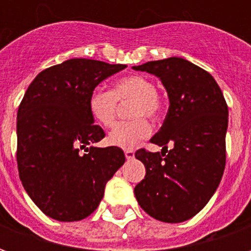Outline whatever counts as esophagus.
Wrapping results in <instances>:
<instances>
[{
    "label": "esophagus",
    "mask_w": 251,
    "mask_h": 251,
    "mask_svg": "<svg viewBox=\"0 0 251 251\" xmlns=\"http://www.w3.org/2000/svg\"><path fill=\"white\" fill-rule=\"evenodd\" d=\"M125 156L127 160H131V158H134V152L130 151V149H127V151H125Z\"/></svg>",
    "instance_id": "obj_1"
}]
</instances>
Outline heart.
<instances>
[{
    "mask_svg": "<svg viewBox=\"0 0 251 251\" xmlns=\"http://www.w3.org/2000/svg\"><path fill=\"white\" fill-rule=\"evenodd\" d=\"M133 100L129 122H121L110 131L107 140L113 147L133 149L151 134V125L142 117L157 121L164 111L161 98L152 80L141 75H129L118 79L111 91L95 88L88 97V111L99 125L110 127L114 124L117 102Z\"/></svg>",
    "mask_w": 251,
    "mask_h": 251,
    "instance_id": "obj_1",
    "label": "heart"
}]
</instances>
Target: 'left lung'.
<instances>
[{
	"mask_svg": "<svg viewBox=\"0 0 251 251\" xmlns=\"http://www.w3.org/2000/svg\"><path fill=\"white\" fill-rule=\"evenodd\" d=\"M133 70L157 76L167 90L168 113L151 142L172 145L165 158L158 152L137 151L134 156L147 175L134 188L136 199L157 221H188L208 203L223 176L226 100L208 72L181 57L148 62Z\"/></svg>",
	"mask_w": 251,
	"mask_h": 251,
	"instance_id": "1",
	"label": "left lung"
}]
</instances>
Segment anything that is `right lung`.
I'll use <instances>...</instances> for the list:
<instances>
[{"mask_svg":"<svg viewBox=\"0 0 251 251\" xmlns=\"http://www.w3.org/2000/svg\"><path fill=\"white\" fill-rule=\"evenodd\" d=\"M124 68L125 64L70 59L41 71L20 103V179L33 203L55 221L91 215L106 183L125 163L121 148L95 147L104 131L94 125L88 111L90 94Z\"/></svg>","mask_w":251,"mask_h":251,"instance_id":"add662e5","label":"right lung"}]
</instances>
